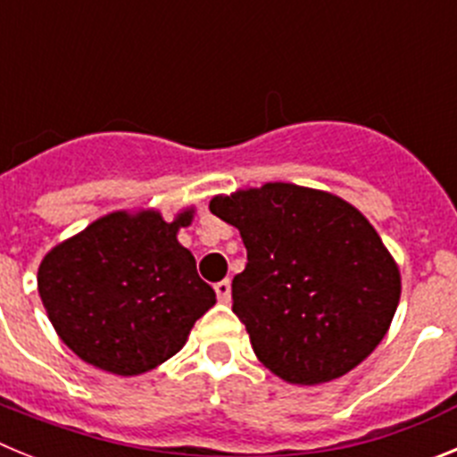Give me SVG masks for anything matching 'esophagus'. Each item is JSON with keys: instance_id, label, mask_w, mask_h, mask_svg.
I'll return each instance as SVG.
<instances>
[{"instance_id": "1", "label": "esophagus", "mask_w": 457, "mask_h": 457, "mask_svg": "<svg viewBox=\"0 0 457 457\" xmlns=\"http://www.w3.org/2000/svg\"><path fill=\"white\" fill-rule=\"evenodd\" d=\"M215 293H217V300H220L221 304H228V302H231V281H228V278L217 281Z\"/></svg>"}]
</instances>
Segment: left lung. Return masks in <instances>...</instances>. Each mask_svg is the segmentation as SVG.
<instances>
[{
  "label": "left lung",
  "mask_w": 457,
  "mask_h": 457,
  "mask_svg": "<svg viewBox=\"0 0 457 457\" xmlns=\"http://www.w3.org/2000/svg\"><path fill=\"white\" fill-rule=\"evenodd\" d=\"M247 265L233 277V313L256 357L290 385H322L361 364L385 338L401 272L348 201L293 183L215 196Z\"/></svg>",
  "instance_id": "8db88e82"
}]
</instances>
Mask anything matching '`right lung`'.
Returning a JSON list of instances; mask_svg holds the SVG:
<instances>
[{"mask_svg": "<svg viewBox=\"0 0 457 457\" xmlns=\"http://www.w3.org/2000/svg\"><path fill=\"white\" fill-rule=\"evenodd\" d=\"M185 210L112 212L56 245L38 268L47 318L72 353L116 375H139L179 353L194 322L215 304L179 240Z\"/></svg>", "mask_w": 457, "mask_h": 457, "instance_id": "add662e5", "label": "right lung"}]
</instances>
